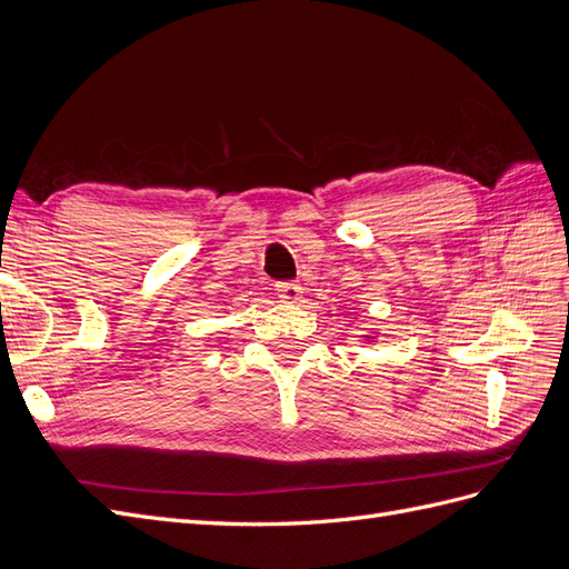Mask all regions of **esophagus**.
Wrapping results in <instances>:
<instances>
[{"label":"esophagus","instance_id":"obj_1","mask_svg":"<svg viewBox=\"0 0 569 569\" xmlns=\"http://www.w3.org/2000/svg\"><path fill=\"white\" fill-rule=\"evenodd\" d=\"M274 295H278L287 303H297L303 291H301V284H297V282H278L274 284Z\"/></svg>","mask_w":569,"mask_h":569}]
</instances>
